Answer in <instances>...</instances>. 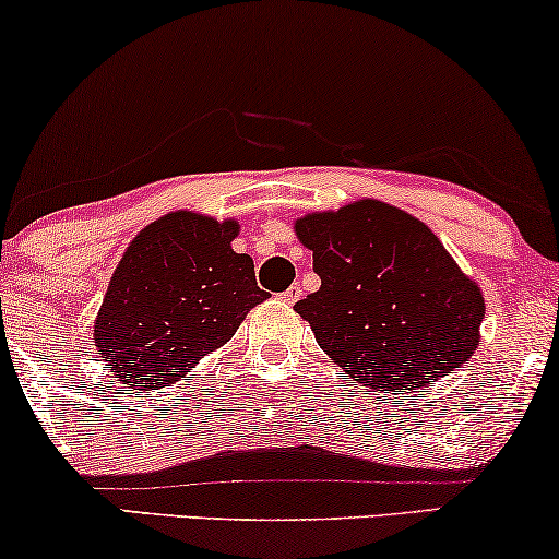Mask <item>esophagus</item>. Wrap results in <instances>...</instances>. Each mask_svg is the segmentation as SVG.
Here are the masks:
<instances>
[{
    "mask_svg": "<svg viewBox=\"0 0 559 559\" xmlns=\"http://www.w3.org/2000/svg\"><path fill=\"white\" fill-rule=\"evenodd\" d=\"M300 295H302V289H300V285H289L285 293H282V300L287 302V306H295L297 300H300Z\"/></svg>",
    "mask_w": 559,
    "mask_h": 559,
    "instance_id": "esophagus-1",
    "label": "esophagus"
}]
</instances>
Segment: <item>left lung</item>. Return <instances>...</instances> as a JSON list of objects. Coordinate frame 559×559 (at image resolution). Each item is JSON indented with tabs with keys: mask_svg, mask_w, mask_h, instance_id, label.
I'll return each instance as SVG.
<instances>
[{
	"mask_svg": "<svg viewBox=\"0 0 559 559\" xmlns=\"http://www.w3.org/2000/svg\"><path fill=\"white\" fill-rule=\"evenodd\" d=\"M318 293L295 306L321 349L365 388H426L465 365L485 302L421 221L377 200L295 223Z\"/></svg>",
	"mask_w": 559,
	"mask_h": 559,
	"instance_id": "1",
	"label": "left lung"
}]
</instances>
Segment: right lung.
Returning a JSON list of instances; mask_svg holds the SVG:
<instances>
[{"label":"right lung","mask_w":559,"mask_h":559,"mask_svg":"<svg viewBox=\"0 0 559 559\" xmlns=\"http://www.w3.org/2000/svg\"><path fill=\"white\" fill-rule=\"evenodd\" d=\"M234 221L171 213L128 246L94 323V344L122 382L169 388L234 336L262 302Z\"/></svg>","instance_id":"obj_1"}]
</instances>
